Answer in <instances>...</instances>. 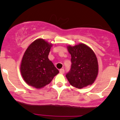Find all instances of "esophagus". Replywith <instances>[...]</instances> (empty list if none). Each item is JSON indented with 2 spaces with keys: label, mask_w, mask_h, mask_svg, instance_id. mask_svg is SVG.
Wrapping results in <instances>:
<instances>
[{
  "label": "esophagus",
  "mask_w": 120,
  "mask_h": 120,
  "mask_svg": "<svg viewBox=\"0 0 120 120\" xmlns=\"http://www.w3.org/2000/svg\"><path fill=\"white\" fill-rule=\"evenodd\" d=\"M60 73L61 74H64V70L63 68H61L60 70Z\"/></svg>",
  "instance_id": "obj_1"
}]
</instances>
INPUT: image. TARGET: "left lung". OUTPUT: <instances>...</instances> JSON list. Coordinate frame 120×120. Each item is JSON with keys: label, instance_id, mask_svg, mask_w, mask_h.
Segmentation results:
<instances>
[{"label": "left lung", "instance_id": "left-lung-1", "mask_svg": "<svg viewBox=\"0 0 120 120\" xmlns=\"http://www.w3.org/2000/svg\"><path fill=\"white\" fill-rule=\"evenodd\" d=\"M67 49L71 56V67L66 76L70 84L79 89L92 84L99 70L94 52L83 43L69 45Z\"/></svg>", "mask_w": 120, "mask_h": 120}]
</instances>
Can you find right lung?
I'll return each mask as SVG.
<instances>
[{"instance_id":"add662e5","label":"right lung","mask_w":120,"mask_h":120,"mask_svg":"<svg viewBox=\"0 0 120 120\" xmlns=\"http://www.w3.org/2000/svg\"><path fill=\"white\" fill-rule=\"evenodd\" d=\"M52 44L43 39L34 41L24 53L20 65L21 75L29 85L40 89L52 81L59 72L48 59Z\"/></svg>"}]
</instances>
